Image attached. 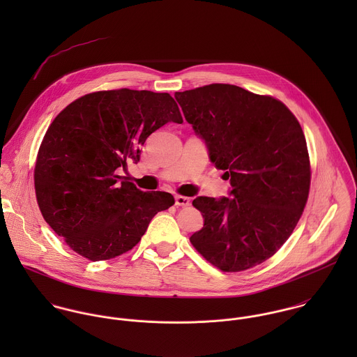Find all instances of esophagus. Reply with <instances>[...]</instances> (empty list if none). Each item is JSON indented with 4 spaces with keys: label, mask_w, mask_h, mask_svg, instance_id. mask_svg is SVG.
Returning <instances> with one entry per match:
<instances>
[{
    "label": "esophagus",
    "mask_w": 357,
    "mask_h": 357,
    "mask_svg": "<svg viewBox=\"0 0 357 357\" xmlns=\"http://www.w3.org/2000/svg\"><path fill=\"white\" fill-rule=\"evenodd\" d=\"M190 198H187V197H181V195H177L176 198H174V204L176 206H181V207H187V206H190Z\"/></svg>",
    "instance_id": "obj_1"
}]
</instances>
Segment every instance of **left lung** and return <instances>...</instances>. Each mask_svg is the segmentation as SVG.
I'll return each instance as SVG.
<instances>
[{"label": "left lung", "instance_id": "8db88e82", "mask_svg": "<svg viewBox=\"0 0 357 357\" xmlns=\"http://www.w3.org/2000/svg\"><path fill=\"white\" fill-rule=\"evenodd\" d=\"M174 98L231 183L229 198L192 201L204 224L190 241L224 272L253 268L283 246L304 211L310 165L301 125L283 102L236 85Z\"/></svg>", "mask_w": 357, "mask_h": 357}]
</instances>
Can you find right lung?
I'll return each mask as SVG.
<instances>
[{
	"label": "right lung",
	"instance_id": "1",
	"mask_svg": "<svg viewBox=\"0 0 357 357\" xmlns=\"http://www.w3.org/2000/svg\"><path fill=\"white\" fill-rule=\"evenodd\" d=\"M167 122L181 123L169 93L116 89L85 95L51 123L36 169L43 217L70 249L102 261L133 249L158 211L174 204L169 192H143L126 177L147 137Z\"/></svg>",
	"mask_w": 357,
	"mask_h": 357
}]
</instances>
